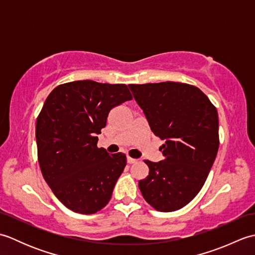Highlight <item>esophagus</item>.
Instances as JSON below:
<instances>
[{
	"instance_id": "1",
	"label": "esophagus",
	"mask_w": 255,
	"mask_h": 255,
	"mask_svg": "<svg viewBox=\"0 0 255 255\" xmlns=\"http://www.w3.org/2000/svg\"><path fill=\"white\" fill-rule=\"evenodd\" d=\"M138 160L137 159H133V158H131V156H127V162L129 164H132V163H134V162H137Z\"/></svg>"
}]
</instances>
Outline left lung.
Returning a JSON list of instances; mask_svg holds the SVG:
<instances>
[{
	"label": "left lung",
	"mask_w": 255,
	"mask_h": 255,
	"mask_svg": "<svg viewBox=\"0 0 255 255\" xmlns=\"http://www.w3.org/2000/svg\"><path fill=\"white\" fill-rule=\"evenodd\" d=\"M152 132L165 140L164 159L144 160L149 175L139 181L143 198L163 213L196 196L219 148L218 113L196 86L180 82L129 84Z\"/></svg>",
	"instance_id": "8db88e82"
}]
</instances>
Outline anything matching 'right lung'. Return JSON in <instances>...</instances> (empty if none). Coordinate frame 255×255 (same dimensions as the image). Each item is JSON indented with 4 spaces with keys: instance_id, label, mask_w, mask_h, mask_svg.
Here are the masks:
<instances>
[{
    "instance_id": "obj_1",
    "label": "right lung",
    "mask_w": 255,
    "mask_h": 255,
    "mask_svg": "<svg viewBox=\"0 0 255 255\" xmlns=\"http://www.w3.org/2000/svg\"><path fill=\"white\" fill-rule=\"evenodd\" d=\"M132 100L126 84L83 80L64 83L48 95L37 117L38 162L56 197L74 213L104 208L126 166V155L97 148L96 134L112 108Z\"/></svg>"
}]
</instances>
